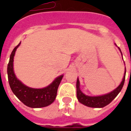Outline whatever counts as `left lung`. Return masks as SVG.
Listing matches in <instances>:
<instances>
[{"label": "left lung", "mask_w": 131, "mask_h": 131, "mask_svg": "<svg viewBox=\"0 0 131 131\" xmlns=\"http://www.w3.org/2000/svg\"><path fill=\"white\" fill-rule=\"evenodd\" d=\"M115 45H116V44L115 43ZM118 49L120 50V53H122V51L120 50V47H118ZM122 59H123V58H122ZM125 75H126V67H125L124 75L120 85L116 88V89H114L113 91L110 92L107 94H105L104 95L101 96H88L83 93L82 90H80V80H79V78H78L77 84H76V88H77V97H78V101L82 104L87 106V107H104L105 106L110 104L117 96L118 94L120 93V92L121 91L122 87L124 86V81H125Z\"/></svg>", "instance_id": "obj_1"}]
</instances>
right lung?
<instances>
[{"label": "right lung", "instance_id": "add662e5", "mask_svg": "<svg viewBox=\"0 0 131 131\" xmlns=\"http://www.w3.org/2000/svg\"><path fill=\"white\" fill-rule=\"evenodd\" d=\"M20 43L11 52L7 66V75L9 86L13 94L25 105L31 108L47 107L52 103L56 99L58 88L63 78V75L57 77L49 86L43 88H33L26 86L17 79L13 70V58L16 49Z\"/></svg>", "mask_w": 131, "mask_h": 131}]
</instances>
